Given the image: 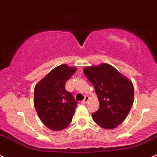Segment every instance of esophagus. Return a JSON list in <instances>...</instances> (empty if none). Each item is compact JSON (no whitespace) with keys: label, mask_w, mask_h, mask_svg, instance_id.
<instances>
[{"label":"esophagus","mask_w":157,"mask_h":157,"mask_svg":"<svg viewBox=\"0 0 157 157\" xmlns=\"http://www.w3.org/2000/svg\"><path fill=\"white\" fill-rule=\"evenodd\" d=\"M88 100H89V97H87V96H86V97H85V98H84V100H82L81 103H87Z\"/></svg>","instance_id":"obj_1"}]
</instances>
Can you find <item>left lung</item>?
Segmentation results:
<instances>
[{
	"label": "left lung",
	"instance_id": "1",
	"mask_svg": "<svg viewBox=\"0 0 157 157\" xmlns=\"http://www.w3.org/2000/svg\"><path fill=\"white\" fill-rule=\"evenodd\" d=\"M83 73L100 102L98 110L92 114L94 122L107 130L121 125L133 103L134 89L130 79L108 63L86 67Z\"/></svg>",
	"mask_w": 157,
	"mask_h": 157
}]
</instances>
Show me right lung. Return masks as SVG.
Wrapping results in <instances>:
<instances>
[{
  "instance_id": "1",
  "label": "right lung",
  "mask_w": 157,
  "mask_h": 157,
  "mask_svg": "<svg viewBox=\"0 0 157 157\" xmlns=\"http://www.w3.org/2000/svg\"><path fill=\"white\" fill-rule=\"evenodd\" d=\"M77 71L61 64L48 73L34 87L35 109L43 124L52 130H62L72 121L77 102L66 90V82Z\"/></svg>"
}]
</instances>
